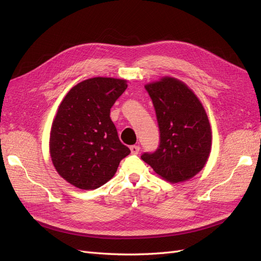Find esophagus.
<instances>
[{
	"label": "esophagus",
	"instance_id": "obj_1",
	"mask_svg": "<svg viewBox=\"0 0 261 261\" xmlns=\"http://www.w3.org/2000/svg\"><path fill=\"white\" fill-rule=\"evenodd\" d=\"M130 152L133 153V154H137L138 152H139V146H135V145H134V146H130Z\"/></svg>",
	"mask_w": 261,
	"mask_h": 261
}]
</instances>
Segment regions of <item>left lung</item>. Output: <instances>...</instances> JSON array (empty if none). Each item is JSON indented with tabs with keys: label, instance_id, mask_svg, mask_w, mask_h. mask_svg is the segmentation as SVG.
I'll return each instance as SVG.
<instances>
[{
	"label": "left lung",
	"instance_id": "obj_1",
	"mask_svg": "<svg viewBox=\"0 0 261 261\" xmlns=\"http://www.w3.org/2000/svg\"><path fill=\"white\" fill-rule=\"evenodd\" d=\"M145 88L155 110L160 146L141 159L172 184L191 179L203 169L211 152L206 110L194 91L174 77L164 76Z\"/></svg>",
	"mask_w": 261,
	"mask_h": 261
}]
</instances>
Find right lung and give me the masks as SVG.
Masks as SVG:
<instances>
[{
  "label": "right lung",
  "instance_id": "obj_1",
  "mask_svg": "<svg viewBox=\"0 0 261 261\" xmlns=\"http://www.w3.org/2000/svg\"><path fill=\"white\" fill-rule=\"evenodd\" d=\"M127 81L94 77L74 86L58 109L50 132V155L61 177L90 191L111 179L130 150L118 139L110 110Z\"/></svg>",
  "mask_w": 261,
  "mask_h": 261
}]
</instances>
